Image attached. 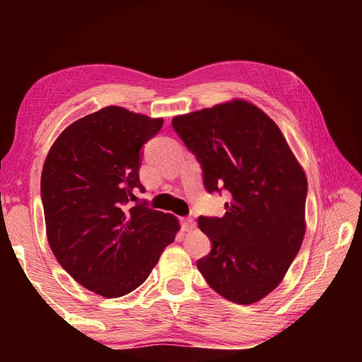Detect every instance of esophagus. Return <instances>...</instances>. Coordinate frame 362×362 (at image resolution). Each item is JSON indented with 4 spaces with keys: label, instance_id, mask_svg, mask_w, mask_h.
Returning a JSON list of instances; mask_svg holds the SVG:
<instances>
[{
    "label": "esophagus",
    "instance_id": "esophagus-1",
    "mask_svg": "<svg viewBox=\"0 0 362 362\" xmlns=\"http://www.w3.org/2000/svg\"><path fill=\"white\" fill-rule=\"evenodd\" d=\"M180 225H182V230H185V231L193 230L194 226H196L194 220L189 218V217H182V218H180Z\"/></svg>",
    "mask_w": 362,
    "mask_h": 362
}]
</instances>
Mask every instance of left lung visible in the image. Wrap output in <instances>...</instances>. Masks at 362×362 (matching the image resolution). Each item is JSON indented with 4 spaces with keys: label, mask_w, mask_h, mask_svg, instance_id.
I'll list each match as a JSON object with an SVG mask.
<instances>
[{
    "label": "left lung",
    "mask_w": 362,
    "mask_h": 362,
    "mask_svg": "<svg viewBox=\"0 0 362 362\" xmlns=\"http://www.w3.org/2000/svg\"><path fill=\"white\" fill-rule=\"evenodd\" d=\"M174 131L203 168L223 217L198 218L212 249L198 269L230 302L250 305L283 281L305 236L306 177L272 118L246 100L175 116Z\"/></svg>",
    "instance_id": "1"
}]
</instances>
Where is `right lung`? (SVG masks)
<instances>
[{
    "instance_id": "1",
    "label": "right lung",
    "mask_w": 362,
    "mask_h": 362,
    "mask_svg": "<svg viewBox=\"0 0 362 362\" xmlns=\"http://www.w3.org/2000/svg\"><path fill=\"white\" fill-rule=\"evenodd\" d=\"M161 126L163 118L105 107L66 127L42 166L49 246L73 279L102 297L137 289L180 228L173 214L136 196L145 192L142 146Z\"/></svg>"
}]
</instances>
